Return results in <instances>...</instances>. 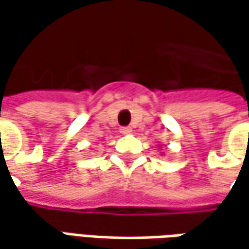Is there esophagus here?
I'll use <instances>...</instances> for the list:
<instances>
[{"label": "esophagus", "instance_id": "34e87169", "mask_svg": "<svg viewBox=\"0 0 249 249\" xmlns=\"http://www.w3.org/2000/svg\"><path fill=\"white\" fill-rule=\"evenodd\" d=\"M120 133L124 134V136H126V134H131V129H130V127H120Z\"/></svg>", "mask_w": 249, "mask_h": 249}]
</instances>
